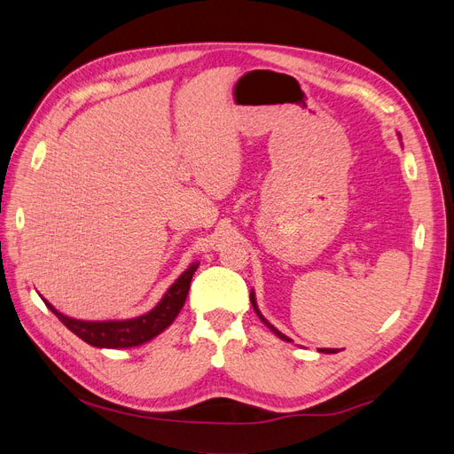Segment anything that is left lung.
<instances>
[{"mask_svg":"<svg viewBox=\"0 0 454 454\" xmlns=\"http://www.w3.org/2000/svg\"><path fill=\"white\" fill-rule=\"evenodd\" d=\"M250 301H252V307H254V310H255V312H257V316H259V320H261V322H263V324H265V325H267V327L270 329V332H272L274 335H277V337H280L282 340H287V342H290V340H292L290 337H286V335H284L282 332H278V329H277V327H274V325H272L270 322H267V320L263 318V314H261V312H259V309H257V303H255V295H254V292L250 294ZM320 352H324V354H335V352H337V348H320Z\"/></svg>","mask_w":454,"mask_h":454,"instance_id":"8db88e82","label":"left lung"}]
</instances>
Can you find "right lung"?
Segmentation results:
<instances>
[{"mask_svg":"<svg viewBox=\"0 0 454 454\" xmlns=\"http://www.w3.org/2000/svg\"><path fill=\"white\" fill-rule=\"evenodd\" d=\"M199 263H193L184 274L177 278L164 297L159 301V305L149 310L138 318L130 320H107V322H85V320H75L59 312L51 303L45 305L52 314L59 316V320L75 333L79 339L98 348H130L144 345V342L157 337L160 332L167 329L177 314H180L182 307L185 305V299L189 294L191 278L197 270Z\"/></svg>","mask_w":454,"mask_h":454,"instance_id":"obj_1","label":"right lung"}]
</instances>
